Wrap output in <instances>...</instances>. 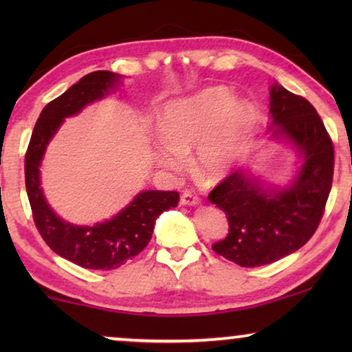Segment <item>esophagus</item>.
Returning a JSON list of instances; mask_svg holds the SVG:
<instances>
[{
    "mask_svg": "<svg viewBox=\"0 0 352 352\" xmlns=\"http://www.w3.org/2000/svg\"><path fill=\"white\" fill-rule=\"evenodd\" d=\"M181 204L187 206H194L200 204V199L197 195L192 194V192H182L181 195Z\"/></svg>",
    "mask_w": 352,
    "mask_h": 352,
    "instance_id": "esophagus-1",
    "label": "esophagus"
}]
</instances>
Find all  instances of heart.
<instances>
[{
  "mask_svg": "<svg viewBox=\"0 0 352 352\" xmlns=\"http://www.w3.org/2000/svg\"><path fill=\"white\" fill-rule=\"evenodd\" d=\"M254 124V110L235 100L226 88H206L189 98L168 100L157 113L163 141L153 147L158 165L177 171L186 153L195 148L194 171L204 181L228 176L247 146Z\"/></svg>",
  "mask_w": 352,
  "mask_h": 352,
  "instance_id": "b5f03b06",
  "label": "heart"
}]
</instances>
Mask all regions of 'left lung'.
Returning a JSON list of instances; mask_svg holds the SVG:
<instances>
[{
	"instance_id": "8db88e82",
	"label": "left lung",
	"mask_w": 352,
	"mask_h": 352,
	"mask_svg": "<svg viewBox=\"0 0 352 352\" xmlns=\"http://www.w3.org/2000/svg\"><path fill=\"white\" fill-rule=\"evenodd\" d=\"M269 98V131L300 160L293 179L266 186L250 170H237L208 195L229 221L228 237L213 250L242 267L266 266L300 250L320 223L333 179V144L316 109L278 83Z\"/></svg>"
}]
</instances>
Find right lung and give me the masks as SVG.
Instances as JSON below:
<instances>
[{
	"instance_id": "right-lung-1",
	"label": "right lung",
	"mask_w": 352,
	"mask_h": 352,
	"mask_svg": "<svg viewBox=\"0 0 352 352\" xmlns=\"http://www.w3.org/2000/svg\"><path fill=\"white\" fill-rule=\"evenodd\" d=\"M122 78L109 70L93 72L51 100L36 120L25 155V187L38 232L52 252L85 269L110 271L136 256L151 242L158 216L179 201L175 190H142L117 214L94 226L69 223L47 204L40 175L47 144L65 118L104 99L122 85Z\"/></svg>"
}]
</instances>
